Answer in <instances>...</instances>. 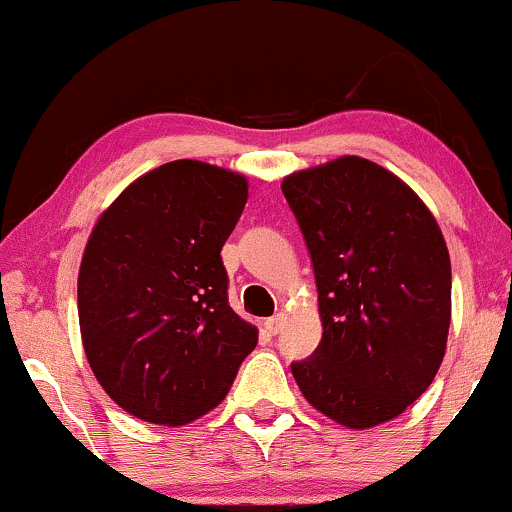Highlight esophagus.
<instances>
[{
    "label": "esophagus",
    "mask_w": 512,
    "mask_h": 512,
    "mask_svg": "<svg viewBox=\"0 0 512 512\" xmlns=\"http://www.w3.org/2000/svg\"><path fill=\"white\" fill-rule=\"evenodd\" d=\"M284 325H286V315L279 313V315L269 317V320L264 322V330H267L269 334H279L281 330H284Z\"/></svg>",
    "instance_id": "obj_1"
}]
</instances>
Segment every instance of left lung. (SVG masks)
I'll use <instances>...</instances> for the list:
<instances>
[{
    "label": "left lung",
    "instance_id": "1",
    "mask_svg": "<svg viewBox=\"0 0 512 512\" xmlns=\"http://www.w3.org/2000/svg\"><path fill=\"white\" fill-rule=\"evenodd\" d=\"M281 192L313 257L322 339L291 363L303 397L339 426L397 419L436 378L452 313L436 216L395 173L361 156L296 170Z\"/></svg>",
    "mask_w": 512,
    "mask_h": 512
}]
</instances>
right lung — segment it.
<instances>
[{"label": "right lung", "mask_w": 512, "mask_h": 512, "mask_svg": "<svg viewBox=\"0 0 512 512\" xmlns=\"http://www.w3.org/2000/svg\"><path fill=\"white\" fill-rule=\"evenodd\" d=\"M245 202V175L180 158L98 216L76 284L81 342L127 414L190 424L219 407L257 346V327L228 305L221 262Z\"/></svg>", "instance_id": "right-lung-1"}]
</instances>
